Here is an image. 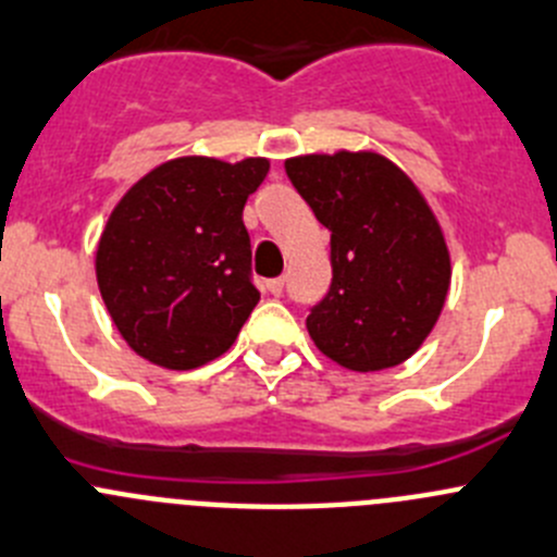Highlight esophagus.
I'll return each mask as SVG.
<instances>
[{"mask_svg":"<svg viewBox=\"0 0 557 557\" xmlns=\"http://www.w3.org/2000/svg\"><path fill=\"white\" fill-rule=\"evenodd\" d=\"M267 288H269V294L280 296V294H283V288H285V280H283V277H274V280H269V283H267Z\"/></svg>","mask_w":557,"mask_h":557,"instance_id":"obj_1","label":"esophagus"}]
</instances>
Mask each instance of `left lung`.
I'll return each mask as SVG.
<instances>
[{
  "label": "left lung",
  "instance_id": "1",
  "mask_svg": "<svg viewBox=\"0 0 557 557\" xmlns=\"http://www.w3.org/2000/svg\"><path fill=\"white\" fill-rule=\"evenodd\" d=\"M285 174L332 234V285L307 332L337 364L386 370L424 343L449 290V250L422 193L372 152L305 154Z\"/></svg>",
  "mask_w": 557,
  "mask_h": 557
}]
</instances>
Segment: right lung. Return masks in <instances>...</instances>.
Listing matches in <instances>:
<instances>
[{
  "instance_id": "add662e5",
  "label": "right lung",
  "mask_w": 557,
  "mask_h": 557,
  "mask_svg": "<svg viewBox=\"0 0 557 557\" xmlns=\"http://www.w3.org/2000/svg\"><path fill=\"white\" fill-rule=\"evenodd\" d=\"M269 160L180 158L116 203L97 245V285L144 359L193 370L234 345L258 305L245 203Z\"/></svg>"
}]
</instances>
